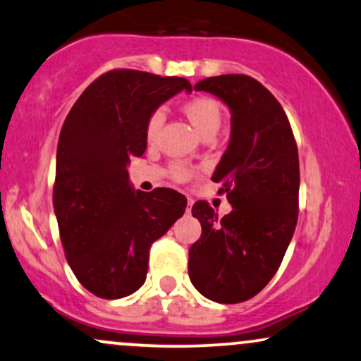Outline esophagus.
<instances>
[{
  "instance_id": "esophagus-1",
  "label": "esophagus",
  "mask_w": 361,
  "mask_h": 361,
  "mask_svg": "<svg viewBox=\"0 0 361 361\" xmlns=\"http://www.w3.org/2000/svg\"><path fill=\"white\" fill-rule=\"evenodd\" d=\"M192 205H193L192 198H186V212H190V210H192Z\"/></svg>"
}]
</instances>
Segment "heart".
Listing matches in <instances>:
<instances>
[{"mask_svg":"<svg viewBox=\"0 0 361 361\" xmlns=\"http://www.w3.org/2000/svg\"><path fill=\"white\" fill-rule=\"evenodd\" d=\"M186 117L190 118V122L193 123L195 128L200 132L202 135L210 134V132H217L222 122V110L219 102H215L210 97H197L192 98L190 102L185 103L183 106ZM164 110L157 109L149 115L147 123H146V139L147 142H154L157 134H159L161 127L164 123ZM169 176L178 183H185L190 178L193 176L195 169L185 163H173L168 169Z\"/></svg>","mask_w":361,"mask_h":361,"instance_id":"1","label":"heart"}]
</instances>
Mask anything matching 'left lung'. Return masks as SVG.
<instances>
[{
  "label": "left lung",
  "instance_id": "left-lung-1",
  "mask_svg": "<svg viewBox=\"0 0 361 361\" xmlns=\"http://www.w3.org/2000/svg\"><path fill=\"white\" fill-rule=\"evenodd\" d=\"M231 109V142L212 180L233 205L219 214L192 207L202 235L188 251L193 287L219 304H239L267 287L280 268L299 217V152L275 97L246 74H222L195 85Z\"/></svg>",
  "mask_w": 361,
  "mask_h": 361
}]
</instances>
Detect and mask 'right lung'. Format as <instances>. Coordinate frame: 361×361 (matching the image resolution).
Segmentation results:
<instances>
[{
  "mask_svg": "<svg viewBox=\"0 0 361 361\" xmlns=\"http://www.w3.org/2000/svg\"><path fill=\"white\" fill-rule=\"evenodd\" d=\"M181 90L192 91L185 78L111 69L82 91L61 128L54 212L69 267L100 299L142 287L152 243L185 212L183 195L134 192L127 173L147 147L149 115Z\"/></svg>",
  "mask_w": 361,
  "mask_h": 361,
  "instance_id": "right-lung-1",
  "label": "right lung"
}]
</instances>
